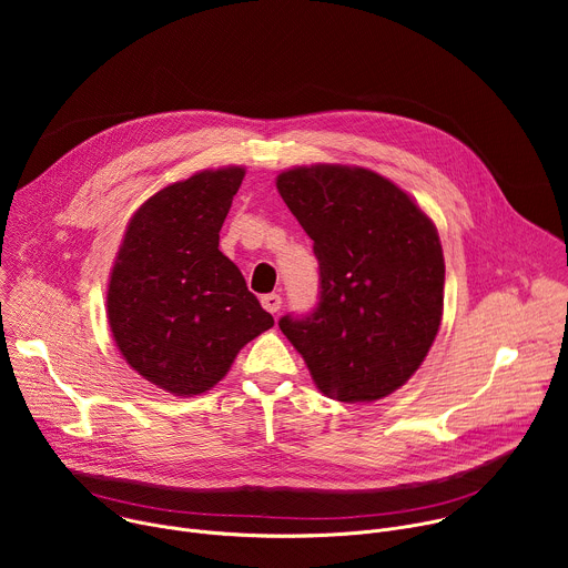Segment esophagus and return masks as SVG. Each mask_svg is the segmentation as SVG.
<instances>
[{"mask_svg": "<svg viewBox=\"0 0 568 568\" xmlns=\"http://www.w3.org/2000/svg\"><path fill=\"white\" fill-rule=\"evenodd\" d=\"M261 303H263V307L267 310V312H272V314H276L278 310H281V303H283V298L278 296V294H263L261 296Z\"/></svg>", "mask_w": 568, "mask_h": 568, "instance_id": "34e87169", "label": "esophagus"}]
</instances>
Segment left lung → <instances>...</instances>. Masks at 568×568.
Wrapping results in <instances>:
<instances>
[{"label": "left lung", "instance_id": "8db88e82", "mask_svg": "<svg viewBox=\"0 0 568 568\" xmlns=\"http://www.w3.org/2000/svg\"><path fill=\"white\" fill-rule=\"evenodd\" d=\"M276 189L312 237L318 303L278 326L321 393L390 395L425 362L443 316L445 258L434 222L390 180L351 166H298Z\"/></svg>", "mask_w": 568, "mask_h": 568}]
</instances>
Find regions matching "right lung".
<instances>
[{
    "mask_svg": "<svg viewBox=\"0 0 568 568\" xmlns=\"http://www.w3.org/2000/svg\"><path fill=\"white\" fill-rule=\"evenodd\" d=\"M245 169L202 171L154 193L132 215L108 285L123 359L173 395H200L240 348L274 326L245 276L217 250Z\"/></svg>",
    "mask_w": 568,
    "mask_h": 568,
    "instance_id": "1",
    "label": "right lung"
}]
</instances>
